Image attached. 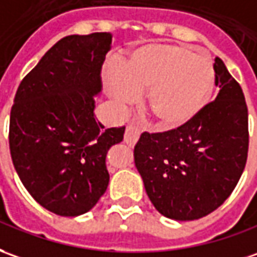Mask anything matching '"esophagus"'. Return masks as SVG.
Wrapping results in <instances>:
<instances>
[{
    "label": "esophagus",
    "mask_w": 257,
    "mask_h": 257,
    "mask_svg": "<svg viewBox=\"0 0 257 257\" xmlns=\"http://www.w3.org/2000/svg\"><path fill=\"white\" fill-rule=\"evenodd\" d=\"M140 128L137 125L134 124H128L125 127V133H124V141L128 144V146H134L137 143V140L140 137Z\"/></svg>",
    "instance_id": "34e87169"
}]
</instances>
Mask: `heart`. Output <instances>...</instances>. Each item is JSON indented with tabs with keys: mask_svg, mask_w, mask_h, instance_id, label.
Returning <instances> with one entry per match:
<instances>
[{
	"mask_svg": "<svg viewBox=\"0 0 257 257\" xmlns=\"http://www.w3.org/2000/svg\"><path fill=\"white\" fill-rule=\"evenodd\" d=\"M215 82L213 63L180 44H147L134 50L123 68L106 74V88L114 102L134 103L148 89L146 106L161 128L189 123L204 109Z\"/></svg>",
	"mask_w": 257,
	"mask_h": 257,
	"instance_id": "obj_1",
	"label": "heart"
}]
</instances>
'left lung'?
<instances>
[{
	"mask_svg": "<svg viewBox=\"0 0 257 257\" xmlns=\"http://www.w3.org/2000/svg\"><path fill=\"white\" fill-rule=\"evenodd\" d=\"M217 98L189 123L143 133L134 162L154 207L176 221L206 217L233 192L249 148L247 106L224 61H214Z\"/></svg>",
	"mask_w": 257,
	"mask_h": 257,
	"instance_id": "1",
	"label": "left lung"
}]
</instances>
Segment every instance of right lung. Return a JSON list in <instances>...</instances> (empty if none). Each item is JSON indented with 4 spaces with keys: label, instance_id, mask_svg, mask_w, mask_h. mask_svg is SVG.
I'll return each mask as SVG.
<instances>
[{
    "label": "right lung",
    "instance_id": "right-lung-1",
    "mask_svg": "<svg viewBox=\"0 0 257 257\" xmlns=\"http://www.w3.org/2000/svg\"><path fill=\"white\" fill-rule=\"evenodd\" d=\"M111 33L63 37L18 86L10 150L19 178L40 206L63 217L88 213L109 185L106 155L125 127L103 130L93 116Z\"/></svg>",
    "mask_w": 257,
    "mask_h": 257
}]
</instances>
